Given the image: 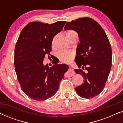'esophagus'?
Returning a JSON list of instances; mask_svg holds the SVG:
<instances>
[{
  "mask_svg": "<svg viewBox=\"0 0 123 123\" xmlns=\"http://www.w3.org/2000/svg\"><path fill=\"white\" fill-rule=\"evenodd\" d=\"M74 74L75 72L73 70V69H70V70H69L68 73H67V77H72L74 75Z\"/></svg>",
  "mask_w": 123,
  "mask_h": 123,
  "instance_id": "obj_1",
  "label": "esophagus"
}]
</instances>
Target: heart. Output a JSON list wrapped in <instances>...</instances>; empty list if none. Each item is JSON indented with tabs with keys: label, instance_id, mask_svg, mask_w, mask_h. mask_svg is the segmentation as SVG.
Returning a JSON list of instances; mask_svg holds the SVG:
<instances>
[{
	"label": "heart",
	"instance_id": "heart-1",
	"mask_svg": "<svg viewBox=\"0 0 123 123\" xmlns=\"http://www.w3.org/2000/svg\"><path fill=\"white\" fill-rule=\"evenodd\" d=\"M66 37H69L73 35H77L76 32L73 30H68L67 31ZM75 53L72 50H62L59 51L56 54L57 57L59 59L60 62H64V63H68L73 59Z\"/></svg>",
	"mask_w": 123,
	"mask_h": 123
}]
</instances>
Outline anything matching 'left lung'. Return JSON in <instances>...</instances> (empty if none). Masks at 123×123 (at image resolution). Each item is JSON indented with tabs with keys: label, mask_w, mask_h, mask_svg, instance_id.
I'll use <instances>...</instances> for the list:
<instances>
[{
	"label": "left lung",
	"mask_w": 123,
	"mask_h": 123,
	"mask_svg": "<svg viewBox=\"0 0 123 123\" xmlns=\"http://www.w3.org/2000/svg\"><path fill=\"white\" fill-rule=\"evenodd\" d=\"M78 33L80 43L77 48L75 62L77 74L83 75L84 83L75 88L78 95L91 98L104 90L111 68L112 51L110 42L101 26L91 18L84 17L69 22L64 30Z\"/></svg>",
	"instance_id": "obj_1"
}]
</instances>
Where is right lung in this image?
<instances>
[{
    "label": "right lung",
    "instance_id": "right-lung-1",
    "mask_svg": "<svg viewBox=\"0 0 123 123\" xmlns=\"http://www.w3.org/2000/svg\"><path fill=\"white\" fill-rule=\"evenodd\" d=\"M66 22H32L20 33L14 50L15 70L21 89L33 100H45L54 95L68 69V65L64 64L50 68L43 64L45 56L50 55L54 37Z\"/></svg>",
    "mask_w": 123,
    "mask_h": 123
}]
</instances>
